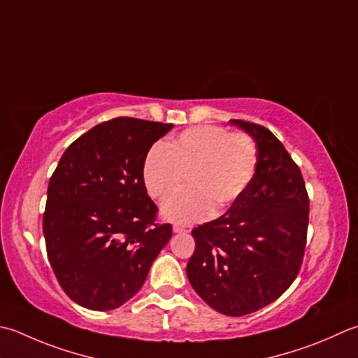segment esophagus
<instances>
[{
	"mask_svg": "<svg viewBox=\"0 0 358 358\" xmlns=\"http://www.w3.org/2000/svg\"><path fill=\"white\" fill-rule=\"evenodd\" d=\"M192 227L191 225H180V223H177V225H173V233H191Z\"/></svg>",
	"mask_w": 358,
	"mask_h": 358,
	"instance_id": "esophagus-1",
	"label": "esophagus"
}]
</instances>
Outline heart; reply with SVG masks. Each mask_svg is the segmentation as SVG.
Here are the masks:
<instances>
[{
    "label": "heart",
    "mask_w": 358,
    "mask_h": 358,
    "mask_svg": "<svg viewBox=\"0 0 358 358\" xmlns=\"http://www.w3.org/2000/svg\"><path fill=\"white\" fill-rule=\"evenodd\" d=\"M257 166V147L247 133L219 125H197L173 141L157 144L143 167L144 186L153 199H169L189 178L191 191L167 200L161 211L173 222H200L225 211L247 191Z\"/></svg>",
    "instance_id": "1"
}]
</instances>
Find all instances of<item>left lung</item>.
I'll list each match as a JSON object with an SVG mask.
<instances>
[{
  "mask_svg": "<svg viewBox=\"0 0 358 358\" xmlns=\"http://www.w3.org/2000/svg\"><path fill=\"white\" fill-rule=\"evenodd\" d=\"M257 145V166L239 199L213 222L192 229L187 279L205 303L228 317L271 304L303 264L309 195L298 164L264 125L231 119Z\"/></svg>",
  "mask_w": 358,
  "mask_h": 358,
  "instance_id": "1",
  "label": "left lung"
}]
</instances>
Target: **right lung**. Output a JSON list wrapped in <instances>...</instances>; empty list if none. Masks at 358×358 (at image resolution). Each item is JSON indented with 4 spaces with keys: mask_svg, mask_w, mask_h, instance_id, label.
<instances>
[{
    "mask_svg": "<svg viewBox=\"0 0 358 358\" xmlns=\"http://www.w3.org/2000/svg\"><path fill=\"white\" fill-rule=\"evenodd\" d=\"M172 124L115 117L68 147L49 180L43 234L63 292L91 310H113L136 295L172 237L158 223L143 167Z\"/></svg>",
    "mask_w": 358,
    "mask_h": 358,
    "instance_id": "1",
    "label": "right lung"
}]
</instances>
